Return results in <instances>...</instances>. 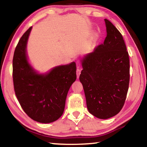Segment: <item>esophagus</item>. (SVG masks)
I'll use <instances>...</instances> for the list:
<instances>
[{"label": "esophagus", "mask_w": 147, "mask_h": 147, "mask_svg": "<svg viewBox=\"0 0 147 147\" xmlns=\"http://www.w3.org/2000/svg\"><path fill=\"white\" fill-rule=\"evenodd\" d=\"M81 73V68L80 67L77 66V69H76V75H77V78H79L80 74Z\"/></svg>", "instance_id": "obj_1"}]
</instances>
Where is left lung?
Masks as SVG:
<instances>
[{
  "instance_id": "8db88e82",
  "label": "left lung",
  "mask_w": 147,
  "mask_h": 147,
  "mask_svg": "<svg viewBox=\"0 0 147 147\" xmlns=\"http://www.w3.org/2000/svg\"><path fill=\"white\" fill-rule=\"evenodd\" d=\"M104 21L107 36L102 44L82 57L79 78L89 112L101 119L121 111L130 81V61L123 36L109 20Z\"/></svg>"
}]
</instances>
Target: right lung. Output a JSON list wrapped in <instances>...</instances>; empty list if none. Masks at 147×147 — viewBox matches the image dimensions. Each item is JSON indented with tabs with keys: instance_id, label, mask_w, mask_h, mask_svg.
I'll use <instances>...</instances> for the list:
<instances>
[{
	"instance_id": "obj_1",
	"label": "right lung",
	"mask_w": 147,
	"mask_h": 147,
	"mask_svg": "<svg viewBox=\"0 0 147 147\" xmlns=\"http://www.w3.org/2000/svg\"><path fill=\"white\" fill-rule=\"evenodd\" d=\"M32 28L23 35L14 52L15 93L24 111L32 119L51 123L63 113L68 91L76 79V63L56 66L45 73L37 71L30 63L26 51Z\"/></svg>"
}]
</instances>
